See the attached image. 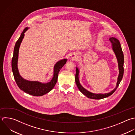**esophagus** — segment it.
<instances>
[{
    "instance_id": "obj_1",
    "label": "esophagus",
    "mask_w": 135,
    "mask_h": 135,
    "mask_svg": "<svg viewBox=\"0 0 135 135\" xmlns=\"http://www.w3.org/2000/svg\"><path fill=\"white\" fill-rule=\"evenodd\" d=\"M71 58L72 59V60H76L78 58V55L76 54H75V53H73V54H72V55H71Z\"/></svg>"
}]
</instances>
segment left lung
Segmentation results:
<instances>
[{"mask_svg": "<svg viewBox=\"0 0 135 135\" xmlns=\"http://www.w3.org/2000/svg\"><path fill=\"white\" fill-rule=\"evenodd\" d=\"M109 41L112 44V50L115 53L116 56L118 63V67L119 70V73L118 77V81L117 82V85L115 88L112 90L111 92L107 93H93L92 92H89V91L86 90L84 89L80 84L79 79V69L76 67V74H75V83L76 84L80 91L84 95L90 99H101L105 98H107L111 94H112L116 90L117 88L118 87L123 75V63H124V57L123 52L121 49V46L120 43L118 40L115 38V37H110L109 38Z\"/></svg>", "mask_w": 135, "mask_h": 135, "instance_id": "obj_1", "label": "left lung"}]
</instances>
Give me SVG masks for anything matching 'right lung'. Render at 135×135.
Here are the masks:
<instances>
[{"label":"right lung","instance_id":"add662e5","mask_svg":"<svg viewBox=\"0 0 135 135\" xmlns=\"http://www.w3.org/2000/svg\"><path fill=\"white\" fill-rule=\"evenodd\" d=\"M28 28L26 27L24 30L21 36L15 44L12 61V71L15 80L21 90L24 91L25 93L33 96H42L47 93L53 89L57 82L60 70L66 63L67 59L61 60L55 64L54 67L53 76L50 82L42 83L40 82L30 81L23 79L20 74L17 67V62L20 47L24 37V33Z\"/></svg>","mask_w":135,"mask_h":135}]
</instances>
